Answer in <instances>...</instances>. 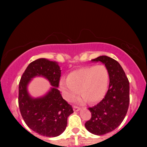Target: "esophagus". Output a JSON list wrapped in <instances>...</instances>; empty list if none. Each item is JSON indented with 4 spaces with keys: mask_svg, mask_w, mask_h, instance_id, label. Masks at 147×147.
<instances>
[{
    "mask_svg": "<svg viewBox=\"0 0 147 147\" xmlns=\"http://www.w3.org/2000/svg\"><path fill=\"white\" fill-rule=\"evenodd\" d=\"M80 110V108L79 107H78V106H74V111L78 112V111H79Z\"/></svg>",
    "mask_w": 147,
    "mask_h": 147,
    "instance_id": "34e87169",
    "label": "esophagus"
}]
</instances>
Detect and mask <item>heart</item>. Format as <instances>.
Wrapping results in <instances>:
<instances>
[{
  "label": "heart",
  "instance_id": "1",
  "mask_svg": "<svg viewBox=\"0 0 147 147\" xmlns=\"http://www.w3.org/2000/svg\"><path fill=\"white\" fill-rule=\"evenodd\" d=\"M109 82V74L104 65H92L82 67L69 74L67 80L60 83L68 100H72L78 93L82 96L80 102L88 100L95 103L105 96Z\"/></svg>",
  "mask_w": 147,
  "mask_h": 147
}]
</instances>
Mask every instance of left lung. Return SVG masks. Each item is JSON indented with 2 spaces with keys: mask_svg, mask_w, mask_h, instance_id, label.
<instances>
[{
  "mask_svg": "<svg viewBox=\"0 0 147 147\" xmlns=\"http://www.w3.org/2000/svg\"><path fill=\"white\" fill-rule=\"evenodd\" d=\"M92 61H100L105 65L110 84L102 101L88 108L92 117L85 123V127L92 134L103 135L116 129L125 118L130 102L129 82L121 65L115 59L102 55Z\"/></svg>",
  "mask_w": 147,
  "mask_h": 147,
  "instance_id": "1",
  "label": "left lung"
}]
</instances>
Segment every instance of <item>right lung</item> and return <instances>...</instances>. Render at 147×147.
I'll return each mask as SVG.
<instances>
[{"label": "right lung", "mask_w": 147, "mask_h": 147, "mask_svg": "<svg viewBox=\"0 0 147 147\" xmlns=\"http://www.w3.org/2000/svg\"><path fill=\"white\" fill-rule=\"evenodd\" d=\"M43 76L53 87L43 97L31 98L27 85L31 78ZM61 69L57 62L41 58L27 66L19 85V106L26 124L34 132L47 137H55L63 133L67 118L74 112L71 106L62 98L59 87Z\"/></svg>", "instance_id": "right-lung-1"}]
</instances>
